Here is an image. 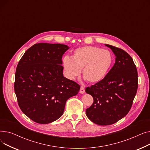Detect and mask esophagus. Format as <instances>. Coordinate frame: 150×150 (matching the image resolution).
Here are the masks:
<instances>
[{"label":"esophagus","mask_w":150,"mask_h":150,"mask_svg":"<svg viewBox=\"0 0 150 150\" xmlns=\"http://www.w3.org/2000/svg\"><path fill=\"white\" fill-rule=\"evenodd\" d=\"M85 92V89H84V88L83 87V86H81L80 88V93L83 94Z\"/></svg>","instance_id":"34e87169"}]
</instances>
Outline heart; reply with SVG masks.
<instances>
[{
  "mask_svg": "<svg viewBox=\"0 0 150 150\" xmlns=\"http://www.w3.org/2000/svg\"><path fill=\"white\" fill-rule=\"evenodd\" d=\"M113 62L111 53L96 46H84L75 49L72 58L66 57L62 65L66 76L74 80L80 74L92 84L100 83L106 76Z\"/></svg>",
  "mask_w": 150,
  "mask_h": 150,
  "instance_id": "1",
  "label": "heart"
}]
</instances>
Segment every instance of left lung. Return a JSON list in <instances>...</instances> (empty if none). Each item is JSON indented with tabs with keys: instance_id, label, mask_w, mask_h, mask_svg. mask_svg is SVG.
Listing matches in <instances>:
<instances>
[{
	"instance_id": "1",
	"label": "left lung",
	"mask_w": 150,
	"mask_h": 150,
	"mask_svg": "<svg viewBox=\"0 0 150 150\" xmlns=\"http://www.w3.org/2000/svg\"><path fill=\"white\" fill-rule=\"evenodd\" d=\"M105 45L115 55V64L103 80L86 88L93 98L86 115L99 125L114 124L127 115L138 87L137 71L130 55L120 48Z\"/></svg>"
}]
</instances>
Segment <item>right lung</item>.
<instances>
[{
	"mask_svg": "<svg viewBox=\"0 0 150 150\" xmlns=\"http://www.w3.org/2000/svg\"><path fill=\"white\" fill-rule=\"evenodd\" d=\"M70 47L61 44L38 43L20 59L15 74L14 92L21 111L40 124L61 117L66 101L80 86L63 76L62 57Z\"/></svg>",
	"mask_w": 150,
	"mask_h": 150,
	"instance_id": "obj_1",
	"label": "right lung"
}]
</instances>
